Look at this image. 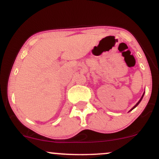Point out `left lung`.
Instances as JSON below:
<instances>
[{"label": "left lung", "mask_w": 159, "mask_h": 159, "mask_svg": "<svg viewBox=\"0 0 159 159\" xmlns=\"http://www.w3.org/2000/svg\"><path fill=\"white\" fill-rule=\"evenodd\" d=\"M143 95H144V93H143V95H142L141 98H140V101H138V102H137V103H136V105H135V106H134V107H132V109H131V110H130V111H131V110H134V109L135 107H136L137 106V105H138V104H139V103H140V101H141V100H142V98H143Z\"/></svg>", "instance_id": "left-lung-1"}]
</instances>
